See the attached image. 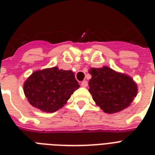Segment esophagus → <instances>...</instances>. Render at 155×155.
I'll return each instance as SVG.
<instances>
[{"instance_id":"obj_1","label":"esophagus","mask_w":155,"mask_h":155,"mask_svg":"<svg viewBox=\"0 0 155 155\" xmlns=\"http://www.w3.org/2000/svg\"><path fill=\"white\" fill-rule=\"evenodd\" d=\"M81 86L82 87H87V81H83L81 82Z\"/></svg>"}]
</instances>
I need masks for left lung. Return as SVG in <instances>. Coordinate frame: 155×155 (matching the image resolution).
I'll list each match as a JSON object with an SVG mask.
<instances>
[{"label":"left lung","instance_id":"1","mask_svg":"<svg viewBox=\"0 0 155 155\" xmlns=\"http://www.w3.org/2000/svg\"><path fill=\"white\" fill-rule=\"evenodd\" d=\"M89 92L104 113H116L130 105L137 94V85L133 78L108 67L91 68Z\"/></svg>","mask_w":155,"mask_h":155}]
</instances>
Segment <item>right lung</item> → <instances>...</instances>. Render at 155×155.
<instances>
[{"mask_svg": "<svg viewBox=\"0 0 155 155\" xmlns=\"http://www.w3.org/2000/svg\"><path fill=\"white\" fill-rule=\"evenodd\" d=\"M79 87L72 71L54 67L33 72L25 81L23 90L32 106L54 113L67 103Z\"/></svg>", "mask_w": 155, "mask_h": 155, "instance_id": "right-lung-1", "label": "right lung"}]
</instances>
